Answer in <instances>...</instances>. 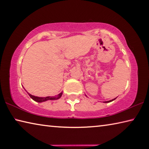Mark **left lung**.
<instances>
[{"mask_svg":"<svg viewBox=\"0 0 149 149\" xmlns=\"http://www.w3.org/2000/svg\"><path fill=\"white\" fill-rule=\"evenodd\" d=\"M115 99L116 98H115V99H113V100H110V101H104L105 103H109V102H111V101H113V100H115Z\"/></svg>","mask_w":149,"mask_h":149,"instance_id":"left-lung-1","label":"left lung"}]
</instances>
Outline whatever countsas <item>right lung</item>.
Instances as JSON below:
<instances>
[{"label":"right lung","mask_w":149,"mask_h":149,"mask_svg":"<svg viewBox=\"0 0 149 149\" xmlns=\"http://www.w3.org/2000/svg\"><path fill=\"white\" fill-rule=\"evenodd\" d=\"M28 95H30V97H31L33 100H34L35 101L38 103H41V102H44V101H46L47 100H58L61 97V96L62 95V93H60L58 95L56 96H52V97H36L34 95H30V94L28 93Z\"/></svg>","instance_id":"obj_1"}]
</instances>
